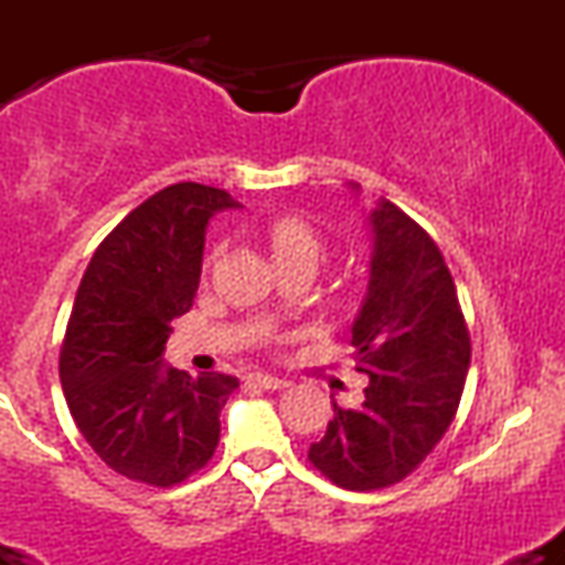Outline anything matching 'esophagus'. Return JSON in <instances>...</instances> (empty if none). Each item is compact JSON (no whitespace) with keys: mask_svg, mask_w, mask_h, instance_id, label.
I'll return each mask as SVG.
<instances>
[{"mask_svg":"<svg viewBox=\"0 0 565 565\" xmlns=\"http://www.w3.org/2000/svg\"><path fill=\"white\" fill-rule=\"evenodd\" d=\"M246 382H249V385L263 387V391H281V387H287V380L274 377V374H263V372L249 374V377H246Z\"/></svg>","mask_w":565,"mask_h":565,"instance_id":"1","label":"esophagus"}]
</instances>
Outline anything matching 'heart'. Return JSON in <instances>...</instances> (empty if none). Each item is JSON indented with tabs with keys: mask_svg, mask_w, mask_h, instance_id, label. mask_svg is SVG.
<instances>
[{
	"mask_svg": "<svg viewBox=\"0 0 565 565\" xmlns=\"http://www.w3.org/2000/svg\"><path fill=\"white\" fill-rule=\"evenodd\" d=\"M263 236L270 246V255L278 268H289V265H308V268H319L327 257V242L310 223L308 217L295 215V212H284V215L270 217L263 225ZM215 260V252L206 257V265Z\"/></svg>",
	"mask_w": 565,
	"mask_h": 565,
	"instance_id": "1",
	"label": "heart"
}]
</instances>
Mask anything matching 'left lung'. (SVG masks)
<instances>
[{"label": "left lung", "mask_w": 565, "mask_h": 565, "mask_svg": "<svg viewBox=\"0 0 565 565\" xmlns=\"http://www.w3.org/2000/svg\"><path fill=\"white\" fill-rule=\"evenodd\" d=\"M369 295L353 323L364 404L334 406L308 459L348 491L404 481L449 430L470 366V332L438 244L393 201L372 212Z\"/></svg>", "instance_id": "obj_1"}]
</instances>
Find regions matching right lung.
<instances>
[{"instance_id": "add662e5", "label": "right lung", "mask_w": 565, "mask_h": 565, "mask_svg": "<svg viewBox=\"0 0 565 565\" xmlns=\"http://www.w3.org/2000/svg\"><path fill=\"white\" fill-rule=\"evenodd\" d=\"M228 193L161 188L103 238L84 270L61 345L63 395L76 427L114 472L170 489L212 459L231 374L193 380L161 366L172 319L199 289L204 231Z\"/></svg>"}]
</instances>
